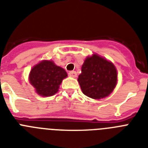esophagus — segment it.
Masks as SVG:
<instances>
[{"label": "esophagus", "mask_w": 148, "mask_h": 148, "mask_svg": "<svg viewBox=\"0 0 148 148\" xmlns=\"http://www.w3.org/2000/svg\"><path fill=\"white\" fill-rule=\"evenodd\" d=\"M69 75L70 77H73V78H75L77 76V73L75 71H71L69 73Z\"/></svg>", "instance_id": "1"}]
</instances>
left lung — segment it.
<instances>
[{"label": "left lung", "mask_w": 148, "mask_h": 148, "mask_svg": "<svg viewBox=\"0 0 148 148\" xmlns=\"http://www.w3.org/2000/svg\"><path fill=\"white\" fill-rule=\"evenodd\" d=\"M78 82L85 95L97 100L103 98L116 85V69L113 63L95 53L85 60Z\"/></svg>", "instance_id": "obj_1"}]
</instances>
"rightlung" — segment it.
I'll use <instances>...</instances> for the list:
<instances>
[{
  "label": "right lung",
  "mask_w": 148,
  "mask_h": 148,
  "mask_svg": "<svg viewBox=\"0 0 148 148\" xmlns=\"http://www.w3.org/2000/svg\"><path fill=\"white\" fill-rule=\"evenodd\" d=\"M67 77L65 69L52 60H42L33 66L29 73V82L37 94L48 97L58 91L63 79Z\"/></svg>",
  "instance_id": "obj_1"
}]
</instances>
